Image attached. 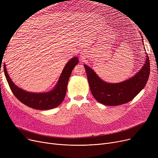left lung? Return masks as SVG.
Wrapping results in <instances>:
<instances>
[{"label":"left lung","mask_w":158,"mask_h":158,"mask_svg":"<svg viewBox=\"0 0 158 158\" xmlns=\"http://www.w3.org/2000/svg\"><path fill=\"white\" fill-rule=\"evenodd\" d=\"M146 54L145 62L140 70L132 77L118 83H108L102 81L92 69L85 64L91 92L96 100L99 103L111 106L123 104L132 100L143 89L149 77L150 61Z\"/></svg>","instance_id":"8db88e82"}]
</instances>
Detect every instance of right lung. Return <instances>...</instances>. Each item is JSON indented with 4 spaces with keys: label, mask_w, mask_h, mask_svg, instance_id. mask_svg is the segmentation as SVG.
Masks as SVG:
<instances>
[{
    "label": "right lung",
    "mask_w": 158,
    "mask_h": 158,
    "mask_svg": "<svg viewBox=\"0 0 158 158\" xmlns=\"http://www.w3.org/2000/svg\"><path fill=\"white\" fill-rule=\"evenodd\" d=\"M79 63L78 57H74L66 63L57 83L54 88L45 93H32L26 92L14 84L6 70L4 64V73L14 95L23 104L38 110H48L57 107L64 100L68 81L73 68Z\"/></svg>",
    "instance_id": "1"
}]
</instances>
